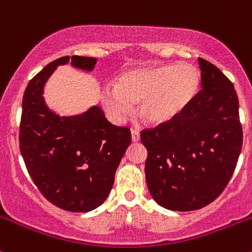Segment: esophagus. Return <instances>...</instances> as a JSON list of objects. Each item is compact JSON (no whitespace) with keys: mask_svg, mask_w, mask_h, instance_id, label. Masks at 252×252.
<instances>
[{"mask_svg":"<svg viewBox=\"0 0 252 252\" xmlns=\"http://www.w3.org/2000/svg\"><path fill=\"white\" fill-rule=\"evenodd\" d=\"M131 140L134 142H138L140 140V131L139 129H131Z\"/></svg>","mask_w":252,"mask_h":252,"instance_id":"esophagus-1","label":"esophagus"}]
</instances>
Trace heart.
I'll list each match as a JSON object with an SVG mask.
<instances>
[{
	"label": "heart",
	"instance_id": "heart-1",
	"mask_svg": "<svg viewBox=\"0 0 252 252\" xmlns=\"http://www.w3.org/2000/svg\"><path fill=\"white\" fill-rule=\"evenodd\" d=\"M199 86V70L189 63L136 68L119 75L116 85H106L101 103L116 122L124 121L140 103V116L147 123L162 124L188 107Z\"/></svg>",
	"mask_w": 252,
	"mask_h": 252
}]
</instances>
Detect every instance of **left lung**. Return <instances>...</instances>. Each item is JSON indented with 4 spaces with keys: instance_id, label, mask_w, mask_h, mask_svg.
I'll return each mask as SVG.
<instances>
[{
    "instance_id": "obj_1",
    "label": "left lung",
    "mask_w": 252,
    "mask_h": 252,
    "mask_svg": "<svg viewBox=\"0 0 252 252\" xmlns=\"http://www.w3.org/2000/svg\"><path fill=\"white\" fill-rule=\"evenodd\" d=\"M202 89L175 118L144 129L145 175L159 206L200 210L223 192L243 146L234 85L215 64L199 58Z\"/></svg>"
}]
</instances>
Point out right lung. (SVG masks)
Instances as JSON below:
<instances>
[{
  "label": "right lung",
  "instance_id": "right-lung-1",
  "mask_svg": "<svg viewBox=\"0 0 252 252\" xmlns=\"http://www.w3.org/2000/svg\"><path fill=\"white\" fill-rule=\"evenodd\" d=\"M93 70L97 60L64 56L37 73L23 96L19 147L28 173L45 199L69 212H88L103 204L114 174L131 142L130 129L117 126L94 106L80 116L60 117L42 97L46 80L57 68Z\"/></svg>",
  "mask_w": 252,
  "mask_h": 252
}]
</instances>
